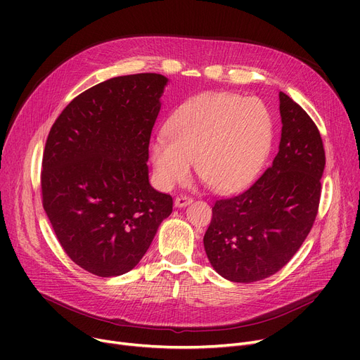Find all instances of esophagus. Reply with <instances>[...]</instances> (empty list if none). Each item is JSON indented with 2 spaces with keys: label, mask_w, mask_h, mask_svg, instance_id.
<instances>
[{
  "label": "esophagus",
  "mask_w": 360,
  "mask_h": 360,
  "mask_svg": "<svg viewBox=\"0 0 360 360\" xmlns=\"http://www.w3.org/2000/svg\"><path fill=\"white\" fill-rule=\"evenodd\" d=\"M190 202H193V197L188 195V194H181V195H178L175 198V205L176 207H185V205H188Z\"/></svg>",
  "instance_id": "esophagus-1"
}]
</instances>
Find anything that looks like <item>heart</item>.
I'll list each match as a JSON object with an SVG mask.
<instances>
[{
  "mask_svg": "<svg viewBox=\"0 0 360 360\" xmlns=\"http://www.w3.org/2000/svg\"><path fill=\"white\" fill-rule=\"evenodd\" d=\"M271 146V118L258 99L213 94L184 105L170 118L166 134L150 143V159L165 188L191 175L217 193L248 185Z\"/></svg>",
  "mask_w": 360,
  "mask_h": 360,
  "instance_id": "heart-1",
  "label": "heart"
}]
</instances>
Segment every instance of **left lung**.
Returning <instances> with one entry per match:
<instances>
[{
    "label": "left lung",
    "mask_w": 360,
    "mask_h": 360,
    "mask_svg": "<svg viewBox=\"0 0 360 360\" xmlns=\"http://www.w3.org/2000/svg\"><path fill=\"white\" fill-rule=\"evenodd\" d=\"M281 140L273 163L243 193L217 200L204 235L214 270L252 283L281 270L309 235L318 214L326 151L308 113L280 91Z\"/></svg>",
    "instance_id": "left-lung-1"
}]
</instances>
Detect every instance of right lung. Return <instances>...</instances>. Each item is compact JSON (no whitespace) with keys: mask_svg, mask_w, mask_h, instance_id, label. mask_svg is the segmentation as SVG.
<instances>
[{"mask_svg":"<svg viewBox=\"0 0 360 360\" xmlns=\"http://www.w3.org/2000/svg\"><path fill=\"white\" fill-rule=\"evenodd\" d=\"M167 79L113 77L74 98L55 120L42 159V204L65 254L83 270L134 269L174 200L148 184V144Z\"/></svg>","mask_w":360,"mask_h":360,"instance_id":"right-lung-1","label":"right lung"}]
</instances>
